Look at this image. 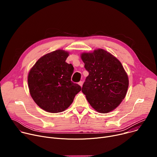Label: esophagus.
Instances as JSON below:
<instances>
[{
	"label": "esophagus",
	"instance_id": "34e87169",
	"mask_svg": "<svg viewBox=\"0 0 157 157\" xmlns=\"http://www.w3.org/2000/svg\"><path fill=\"white\" fill-rule=\"evenodd\" d=\"M78 84H79V85H80V86L82 87V84H83V82H82V81H79V82H78Z\"/></svg>",
	"mask_w": 157,
	"mask_h": 157
}]
</instances>
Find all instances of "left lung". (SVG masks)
I'll list each match as a JSON object with an SVG mask.
<instances>
[{
    "mask_svg": "<svg viewBox=\"0 0 157 157\" xmlns=\"http://www.w3.org/2000/svg\"><path fill=\"white\" fill-rule=\"evenodd\" d=\"M81 58L89 73L82 87L87 101L99 113L113 110L124 99L128 86L121 63L102 49L82 53Z\"/></svg>",
    "mask_w": 157,
    "mask_h": 157,
    "instance_id": "8db88e82",
    "label": "left lung"
}]
</instances>
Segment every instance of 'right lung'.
Instances as JSON below:
<instances>
[{"instance_id":"1","label":"right lung","mask_w":157,"mask_h":157,"mask_svg":"<svg viewBox=\"0 0 157 157\" xmlns=\"http://www.w3.org/2000/svg\"><path fill=\"white\" fill-rule=\"evenodd\" d=\"M69 54L58 50L40 58L29 72L30 93L35 103L52 113L64 111L81 90L71 81L74 68L65 61Z\"/></svg>"}]
</instances>
